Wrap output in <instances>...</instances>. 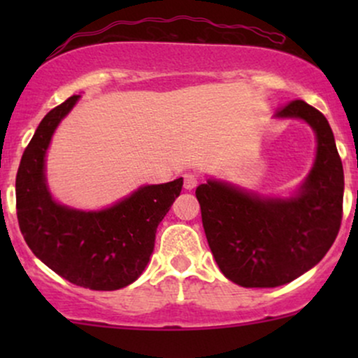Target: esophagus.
<instances>
[{"label":"esophagus","instance_id":"34e87169","mask_svg":"<svg viewBox=\"0 0 358 358\" xmlns=\"http://www.w3.org/2000/svg\"><path fill=\"white\" fill-rule=\"evenodd\" d=\"M196 185H199V178H196V175L187 173L183 176V187L187 188V190H193Z\"/></svg>","mask_w":358,"mask_h":358}]
</instances>
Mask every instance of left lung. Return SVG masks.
<instances>
[{
  "label": "left lung",
  "mask_w": 358,
  "mask_h": 358,
  "mask_svg": "<svg viewBox=\"0 0 358 358\" xmlns=\"http://www.w3.org/2000/svg\"><path fill=\"white\" fill-rule=\"evenodd\" d=\"M279 119H303L316 136L313 168L293 196H262L207 180L196 187L208 245L224 276L244 287H276L318 264L342 222L343 166L327 117L293 101Z\"/></svg>",
  "instance_id": "left-lung-1"
}]
</instances>
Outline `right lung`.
Masks as SVG:
<instances>
[{
  "label": "right lung",
  "mask_w": 358,
  "mask_h": 358,
  "mask_svg": "<svg viewBox=\"0 0 358 358\" xmlns=\"http://www.w3.org/2000/svg\"><path fill=\"white\" fill-rule=\"evenodd\" d=\"M80 96L52 109L36 127L16 173V215L28 248L72 285L121 289L141 276L155 249L156 229L183 187V178L145 185L102 210L55 202L45 176V156L60 121Z\"/></svg>",
  "instance_id": "1"
}]
</instances>
